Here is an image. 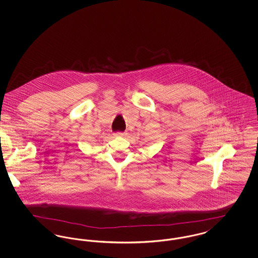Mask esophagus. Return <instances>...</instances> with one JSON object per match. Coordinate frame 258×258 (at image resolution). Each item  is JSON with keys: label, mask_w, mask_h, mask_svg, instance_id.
Returning a JSON list of instances; mask_svg holds the SVG:
<instances>
[{"label": "esophagus", "mask_w": 258, "mask_h": 258, "mask_svg": "<svg viewBox=\"0 0 258 258\" xmlns=\"http://www.w3.org/2000/svg\"><path fill=\"white\" fill-rule=\"evenodd\" d=\"M115 136H123V135H125L124 133H122V132H117L116 134H114Z\"/></svg>", "instance_id": "34e87169"}]
</instances>
